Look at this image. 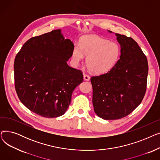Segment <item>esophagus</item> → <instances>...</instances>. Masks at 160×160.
<instances>
[{
  "mask_svg": "<svg viewBox=\"0 0 160 160\" xmlns=\"http://www.w3.org/2000/svg\"><path fill=\"white\" fill-rule=\"evenodd\" d=\"M83 78H84V80H85L88 81V80H90V77H89V76L88 74H83Z\"/></svg>",
  "mask_w": 160,
  "mask_h": 160,
  "instance_id": "esophagus-1",
  "label": "esophagus"
}]
</instances>
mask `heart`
Listing matches in <instances>:
<instances>
[{"instance_id":"b5f03b06","label":"heart","mask_w":160,"mask_h":160,"mask_svg":"<svg viewBox=\"0 0 160 160\" xmlns=\"http://www.w3.org/2000/svg\"><path fill=\"white\" fill-rule=\"evenodd\" d=\"M87 55L86 63L94 73H102L110 71L116 64L120 56L119 46L113 42L97 36H86L81 38L79 45H74L72 59L75 64Z\"/></svg>"}]
</instances>
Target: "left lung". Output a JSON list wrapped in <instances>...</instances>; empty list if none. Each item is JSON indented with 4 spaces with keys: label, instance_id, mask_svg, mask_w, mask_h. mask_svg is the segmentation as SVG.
Instances as JSON below:
<instances>
[{
    "label": "left lung",
    "instance_id": "obj_1",
    "mask_svg": "<svg viewBox=\"0 0 160 160\" xmlns=\"http://www.w3.org/2000/svg\"><path fill=\"white\" fill-rule=\"evenodd\" d=\"M115 35L121 45L120 59L106 73L91 78L94 111L105 120L129 115L141 104L147 89L146 56L132 38Z\"/></svg>",
    "mask_w": 160,
    "mask_h": 160
}]
</instances>
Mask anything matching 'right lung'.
<instances>
[{
    "mask_svg": "<svg viewBox=\"0 0 160 160\" xmlns=\"http://www.w3.org/2000/svg\"><path fill=\"white\" fill-rule=\"evenodd\" d=\"M73 47L59 29L29 39L17 54L15 88L28 110L47 118L65 113L72 91L83 82L82 71L67 63Z\"/></svg>",
    "mask_w": 160,
    "mask_h": 160,
    "instance_id": "obj_1",
    "label": "right lung"
}]
</instances>
